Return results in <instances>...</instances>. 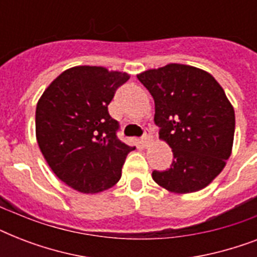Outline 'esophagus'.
<instances>
[{
    "label": "esophagus",
    "instance_id": "obj_1",
    "mask_svg": "<svg viewBox=\"0 0 257 257\" xmlns=\"http://www.w3.org/2000/svg\"><path fill=\"white\" fill-rule=\"evenodd\" d=\"M153 143V136L149 133L148 129H145V133H144V136L141 137V144H143V147H149V145L152 144Z\"/></svg>",
    "mask_w": 257,
    "mask_h": 257
}]
</instances>
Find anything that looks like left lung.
Here are the masks:
<instances>
[{"label": "left lung", "instance_id": "8db88e82", "mask_svg": "<svg viewBox=\"0 0 257 257\" xmlns=\"http://www.w3.org/2000/svg\"><path fill=\"white\" fill-rule=\"evenodd\" d=\"M155 100L160 139L173 152L171 168L153 171L173 193L203 189L223 171L235 136V110L215 77L191 65L168 64L137 74Z\"/></svg>", "mask_w": 257, "mask_h": 257}]
</instances>
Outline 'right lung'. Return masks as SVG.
Listing matches in <instances>:
<instances>
[{"instance_id": "1", "label": "right lung", "mask_w": 257, "mask_h": 257, "mask_svg": "<svg viewBox=\"0 0 257 257\" xmlns=\"http://www.w3.org/2000/svg\"><path fill=\"white\" fill-rule=\"evenodd\" d=\"M125 72L102 66H74L42 93L36 108V137L58 179L81 193H98L120 180L131 151L117 139L118 122L108 105Z\"/></svg>"}]
</instances>
